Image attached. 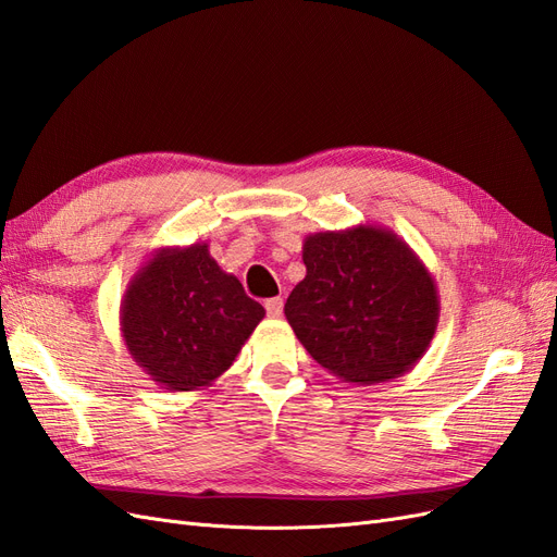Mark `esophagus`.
I'll list each match as a JSON object with an SVG mask.
<instances>
[{
	"instance_id": "34e87169",
	"label": "esophagus",
	"mask_w": 557,
	"mask_h": 557,
	"mask_svg": "<svg viewBox=\"0 0 557 557\" xmlns=\"http://www.w3.org/2000/svg\"><path fill=\"white\" fill-rule=\"evenodd\" d=\"M282 308H284V300H282V298H268V300H265V312H268V317H280V314H282Z\"/></svg>"
}]
</instances>
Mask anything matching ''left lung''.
<instances>
[{
  "mask_svg": "<svg viewBox=\"0 0 557 557\" xmlns=\"http://www.w3.org/2000/svg\"><path fill=\"white\" fill-rule=\"evenodd\" d=\"M306 277L284 314L310 357L343 383L375 385L410 371L438 326L436 282L383 226L310 233Z\"/></svg>",
  "mask_w": 557,
  "mask_h": 557,
  "instance_id": "1",
  "label": "left lung"
}]
</instances>
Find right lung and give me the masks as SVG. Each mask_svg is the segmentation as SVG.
<instances>
[{
    "label": "right lung",
    "instance_id": "obj_1",
    "mask_svg": "<svg viewBox=\"0 0 557 557\" xmlns=\"http://www.w3.org/2000/svg\"><path fill=\"white\" fill-rule=\"evenodd\" d=\"M265 317L240 280L221 270L208 243L161 247L121 300V336L158 387L196 392L231 369Z\"/></svg>",
    "mask_w": 557,
    "mask_h": 557
}]
</instances>
